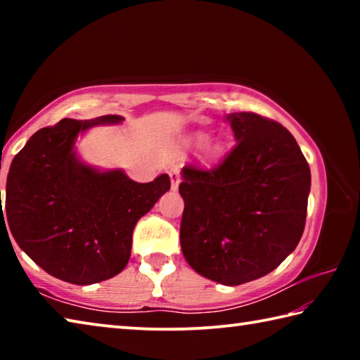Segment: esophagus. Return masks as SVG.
Here are the masks:
<instances>
[{
  "mask_svg": "<svg viewBox=\"0 0 360 360\" xmlns=\"http://www.w3.org/2000/svg\"><path fill=\"white\" fill-rule=\"evenodd\" d=\"M168 174H169V179H172V188H173V191H176V188H178V186H179V181H181L179 169L178 168L169 169Z\"/></svg>",
  "mask_w": 360,
  "mask_h": 360,
  "instance_id": "obj_1",
  "label": "esophagus"
}]
</instances>
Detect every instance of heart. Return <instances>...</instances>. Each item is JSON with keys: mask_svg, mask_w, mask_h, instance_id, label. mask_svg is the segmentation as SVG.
Listing matches in <instances>:
<instances>
[{"mask_svg": "<svg viewBox=\"0 0 360 360\" xmlns=\"http://www.w3.org/2000/svg\"><path fill=\"white\" fill-rule=\"evenodd\" d=\"M195 141H197V143H198V144H202V143H203V141H205V138H203V136H202V135H198V136H197V138H195Z\"/></svg>", "mask_w": 360, "mask_h": 360, "instance_id": "b5f03b06", "label": "heart"}]
</instances>
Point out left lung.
Returning a JSON list of instances; mask_svg holds the SVG:
<instances>
[{"label": "left lung", "mask_w": 360, "mask_h": 360, "mask_svg": "<svg viewBox=\"0 0 360 360\" xmlns=\"http://www.w3.org/2000/svg\"><path fill=\"white\" fill-rule=\"evenodd\" d=\"M235 146L216 167L182 168L181 249L195 271L225 285L268 275L297 248L311 173L295 138L254 112L227 114Z\"/></svg>", "instance_id": "left-lung-1"}]
</instances>
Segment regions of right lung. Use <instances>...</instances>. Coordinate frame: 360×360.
Returning <instances> with one entry per match:
<instances>
[{
    "mask_svg": "<svg viewBox=\"0 0 360 360\" xmlns=\"http://www.w3.org/2000/svg\"><path fill=\"white\" fill-rule=\"evenodd\" d=\"M122 120L112 114L62 119L36 131L11 163L1 221L8 216L17 245L62 281L85 285L119 275L136 222L172 187L168 174L141 184L122 169L100 172L76 157L79 133Z\"/></svg>",
    "mask_w": 360,
    "mask_h": 360,
    "instance_id": "add662e5",
    "label": "right lung"
}]
</instances>
